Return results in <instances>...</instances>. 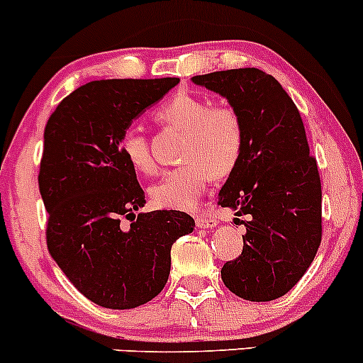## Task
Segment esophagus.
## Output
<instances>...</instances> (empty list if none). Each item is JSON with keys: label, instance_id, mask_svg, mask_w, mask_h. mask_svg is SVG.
Returning <instances> with one entry per match:
<instances>
[{"label": "esophagus", "instance_id": "obj_1", "mask_svg": "<svg viewBox=\"0 0 363 363\" xmlns=\"http://www.w3.org/2000/svg\"><path fill=\"white\" fill-rule=\"evenodd\" d=\"M195 223H197L199 229H213L218 225V220L211 215H199L195 218Z\"/></svg>", "mask_w": 363, "mask_h": 363}]
</instances>
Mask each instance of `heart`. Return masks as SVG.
<instances>
[{
  "instance_id": "1",
  "label": "heart",
  "mask_w": 363,
  "mask_h": 363,
  "mask_svg": "<svg viewBox=\"0 0 363 363\" xmlns=\"http://www.w3.org/2000/svg\"><path fill=\"white\" fill-rule=\"evenodd\" d=\"M155 120L166 127L186 130L184 166L166 172L150 188V197L161 208H197L213 174L223 177L238 164L243 148V127L238 113L229 105H211L195 94H175L161 105ZM120 152L140 174H154L155 161L150 143L141 128L130 127L121 134Z\"/></svg>"
}]
</instances>
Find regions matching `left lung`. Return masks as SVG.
Wrapping results in <instances>:
<instances>
[{
    "label": "left lung",
    "instance_id": "1",
    "mask_svg": "<svg viewBox=\"0 0 363 363\" xmlns=\"http://www.w3.org/2000/svg\"><path fill=\"white\" fill-rule=\"evenodd\" d=\"M191 82L225 98L243 127L242 155L218 204L247 216V233L242 254L222 267V281L245 301H274L304 276L323 236L320 177L301 114L272 74L256 67Z\"/></svg>",
    "mask_w": 363,
    "mask_h": 363
}]
</instances>
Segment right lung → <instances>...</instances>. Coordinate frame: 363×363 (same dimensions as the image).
<instances>
[{
  "mask_svg": "<svg viewBox=\"0 0 363 363\" xmlns=\"http://www.w3.org/2000/svg\"><path fill=\"white\" fill-rule=\"evenodd\" d=\"M177 84L87 82L57 105L44 128L39 191L48 211V250L98 306L130 310L154 299L170 276L172 245L195 229L182 211L140 213L145 191L120 152L132 121Z\"/></svg>",
  "mask_w": 363,
  "mask_h": 363,
  "instance_id": "add662e5",
  "label": "right lung"
}]
</instances>
